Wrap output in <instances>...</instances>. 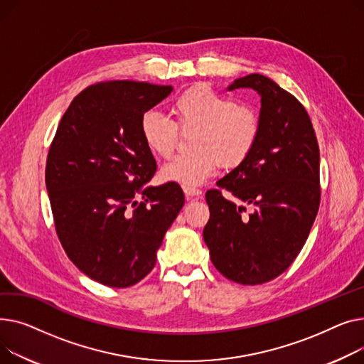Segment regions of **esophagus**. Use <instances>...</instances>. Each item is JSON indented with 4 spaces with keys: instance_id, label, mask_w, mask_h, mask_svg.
<instances>
[{
    "instance_id": "1",
    "label": "esophagus",
    "mask_w": 364,
    "mask_h": 364,
    "mask_svg": "<svg viewBox=\"0 0 364 364\" xmlns=\"http://www.w3.org/2000/svg\"><path fill=\"white\" fill-rule=\"evenodd\" d=\"M183 192H185L186 200H192V198L200 197L203 194V192L200 189H197V188H183Z\"/></svg>"
}]
</instances>
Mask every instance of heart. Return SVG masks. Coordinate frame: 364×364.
<instances>
[{"label": "heart", "mask_w": 364, "mask_h": 364, "mask_svg": "<svg viewBox=\"0 0 364 364\" xmlns=\"http://www.w3.org/2000/svg\"><path fill=\"white\" fill-rule=\"evenodd\" d=\"M172 113L175 122L157 112L144 113L139 134L149 151L166 159L176 148L179 131H197L191 145L196 153L178 156L160 170L163 182L183 188L203 185L220 164L226 168L242 164L262 132V117L252 104L237 102L207 85L181 94Z\"/></svg>", "instance_id": "heart-1"}]
</instances>
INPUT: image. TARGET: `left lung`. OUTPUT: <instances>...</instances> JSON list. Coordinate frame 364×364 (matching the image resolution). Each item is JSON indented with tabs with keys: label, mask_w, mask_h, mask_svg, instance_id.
I'll list each match as a JSON object with an SVG mask.
<instances>
[{
	"label": "left lung",
	"mask_w": 364,
	"mask_h": 364,
	"mask_svg": "<svg viewBox=\"0 0 364 364\" xmlns=\"http://www.w3.org/2000/svg\"><path fill=\"white\" fill-rule=\"evenodd\" d=\"M252 88L262 97V132L248 159L205 192L210 219L204 242L228 279L260 285L284 273L304 247L320 204V154L304 105L272 79L252 73L229 91ZM255 207L221 196V189Z\"/></svg>",
	"instance_id": "8db88e82"
}]
</instances>
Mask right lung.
Returning a JSON list of instances; mask_svg holds the SVG:
<instances>
[{"mask_svg": "<svg viewBox=\"0 0 364 364\" xmlns=\"http://www.w3.org/2000/svg\"><path fill=\"white\" fill-rule=\"evenodd\" d=\"M172 90L91 85L73 98L51 142L46 185L57 237L73 264L105 287H132L153 270L185 204L179 185H148L157 164L139 134L144 113Z\"/></svg>", "mask_w": 364, "mask_h": 364, "instance_id": "obj_1", "label": "right lung"}]
</instances>
